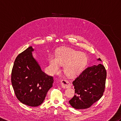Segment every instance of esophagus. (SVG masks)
<instances>
[{
    "label": "esophagus",
    "mask_w": 121,
    "mask_h": 121,
    "mask_svg": "<svg viewBox=\"0 0 121 121\" xmlns=\"http://www.w3.org/2000/svg\"><path fill=\"white\" fill-rule=\"evenodd\" d=\"M61 86L63 88H67L71 87V84L68 81L66 80H62L61 82Z\"/></svg>",
    "instance_id": "obj_1"
}]
</instances>
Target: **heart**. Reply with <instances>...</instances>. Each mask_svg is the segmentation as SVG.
<instances>
[{
    "label": "heart",
    "mask_w": 121,
    "mask_h": 121,
    "mask_svg": "<svg viewBox=\"0 0 121 121\" xmlns=\"http://www.w3.org/2000/svg\"><path fill=\"white\" fill-rule=\"evenodd\" d=\"M49 63L54 72L59 69L60 65L64 66V70L69 77H76L82 72L87 63V57L83 52L69 48L59 49L56 58L51 56Z\"/></svg>",
    "instance_id": "1"
}]
</instances>
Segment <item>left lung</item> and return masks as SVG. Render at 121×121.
<instances>
[{"instance_id": "8db88e82", "label": "left lung", "mask_w": 121, "mask_h": 121, "mask_svg": "<svg viewBox=\"0 0 121 121\" xmlns=\"http://www.w3.org/2000/svg\"><path fill=\"white\" fill-rule=\"evenodd\" d=\"M106 75L101 64L86 68L73 82L75 95L69 101L71 106L77 109H86L98 101L105 91Z\"/></svg>"}]
</instances>
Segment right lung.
Segmentation results:
<instances>
[{"mask_svg":"<svg viewBox=\"0 0 121 121\" xmlns=\"http://www.w3.org/2000/svg\"><path fill=\"white\" fill-rule=\"evenodd\" d=\"M30 46L17 56L11 73V82L18 100L27 106L36 107L44 101L52 86L53 77L41 70L34 58Z\"/></svg>","mask_w":121,"mask_h":121,"instance_id":"right-lung-1","label":"right lung"}]
</instances>
